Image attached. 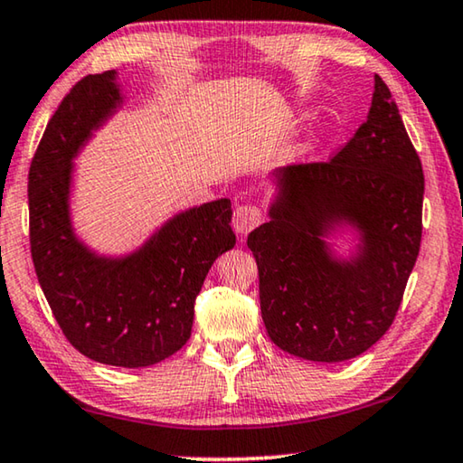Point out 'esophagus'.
Returning <instances> with one entry per match:
<instances>
[{
	"mask_svg": "<svg viewBox=\"0 0 463 463\" xmlns=\"http://www.w3.org/2000/svg\"><path fill=\"white\" fill-rule=\"evenodd\" d=\"M260 223H262V211L259 204L244 203V204H238V207L233 209L232 225H233V230H236V233H240V236L250 233L254 227H259Z\"/></svg>",
	"mask_w": 463,
	"mask_h": 463,
	"instance_id": "esophagus-1",
	"label": "esophagus"
}]
</instances>
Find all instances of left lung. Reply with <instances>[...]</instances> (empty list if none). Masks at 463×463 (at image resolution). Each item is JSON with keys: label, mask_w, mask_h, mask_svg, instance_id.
Here are the masks:
<instances>
[{"label": "left lung", "mask_w": 463, "mask_h": 463, "mask_svg": "<svg viewBox=\"0 0 463 463\" xmlns=\"http://www.w3.org/2000/svg\"><path fill=\"white\" fill-rule=\"evenodd\" d=\"M277 177L271 219L248 236L269 337L304 360L355 358L395 321L422 240V163L383 78L366 122L335 157ZM341 221L365 233L352 263L331 261L320 240Z\"/></svg>", "instance_id": "1"}]
</instances>
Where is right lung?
Segmentation results:
<instances>
[{"instance_id": "1", "label": "right lung", "mask_w": 463, "mask_h": 463, "mask_svg": "<svg viewBox=\"0 0 463 463\" xmlns=\"http://www.w3.org/2000/svg\"><path fill=\"white\" fill-rule=\"evenodd\" d=\"M119 101L113 70L84 76L63 97L28 169V236L41 289L70 344L101 364L140 368L190 339L204 277L236 236L232 203L222 198L177 215L122 260L97 259L74 238L70 161Z\"/></svg>"}]
</instances>
